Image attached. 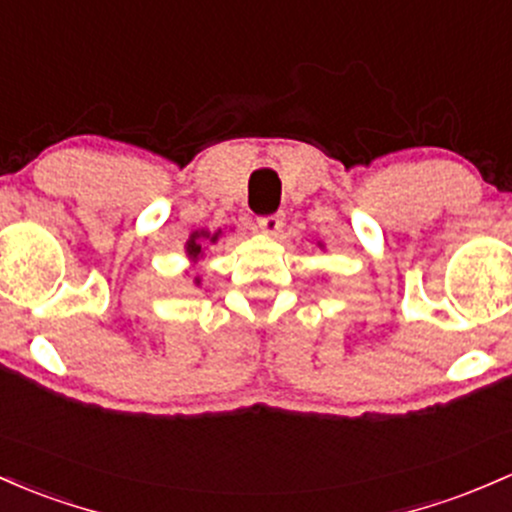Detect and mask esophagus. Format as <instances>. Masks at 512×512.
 <instances>
[{
    "mask_svg": "<svg viewBox=\"0 0 512 512\" xmlns=\"http://www.w3.org/2000/svg\"><path fill=\"white\" fill-rule=\"evenodd\" d=\"M258 227H261L263 234H278L280 227H283V214H266V217H258Z\"/></svg>",
    "mask_w": 512,
    "mask_h": 512,
    "instance_id": "esophagus-1",
    "label": "esophagus"
}]
</instances>
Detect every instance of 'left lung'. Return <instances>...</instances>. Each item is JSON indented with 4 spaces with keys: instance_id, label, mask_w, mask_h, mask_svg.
Instances as JSON below:
<instances>
[{
    "instance_id": "1",
    "label": "left lung",
    "mask_w": 512,
    "mask_h": 512,
    "mask_svg": "<svg viewBox=\"0 0 512 512\" xmlns=\"http://www.w3.org/2000/svg\"><path fill=\"white\" fill-rule=\"evenodd\" d=\"M317 246H320V249H322V244H317Z\"/></svg>"
}]
</instances>
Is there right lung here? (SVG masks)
Instances as JSON below:
<instances>
[{"label":"right lung","instance_id":"add662e5","mask_svg":"<svg viewBox=\"0 0 512 512\" xmlns=\"http://www.w3.org/2000/svg\"><path fill=\"white\" fill-rule=\"evenodd\" d=\"M219 236H222V229H217V232H207V229H200V232H192L190 239L185 241V256H188V261L192 263V268L197 266V263L205 258V249L210 244H217ZM192 283L200 285V276L192 278Z\"/></svg>","mask_w":512,"mask_h":512}]
</instances>
